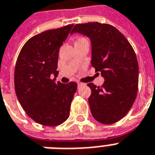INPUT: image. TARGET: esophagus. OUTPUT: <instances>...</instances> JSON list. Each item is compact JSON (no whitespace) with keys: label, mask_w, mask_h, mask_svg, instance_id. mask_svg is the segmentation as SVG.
Returning a JSON list of instances; mask_svg holds the SVG:
<instances>
[{"label":"esophagus","mask_w":155,"mask_h":155,"mask_svg":"<svg viewBox=\"0 0 155 155\" xmlns=\"http://www.w3.org/2000/svg\"><path fill=\"white\" fill-rule=\"evenodd\" d=\"M77 84L79 87H80V86H82V85H84V84H83V83H81V82H78Z\"/></svg>","instance_id":"34e87169"}]
</instances>
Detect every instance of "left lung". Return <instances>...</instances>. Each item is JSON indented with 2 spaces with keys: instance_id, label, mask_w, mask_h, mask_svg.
I'll return each instance as SVG.
<instances>
[{
  "instance_id": "1",
  "label": "left lung",
  "mask_w": 155,
  "mask_h": 155,
  "mask_svg": "<svg viewBox=\"0 0 155 155\" xmlns=\"http://www.w3.org/2000/svg\"><path fill=\"white\" fill-rule=\"evenodd\" d=\"M87 35L91 41V65L105 79L102 87L93 83L88 98L91 112L97 121L112 124L132 108L138 91L139 65L128 39L114 26L97 22L75 24L71 34Z\"/></svg>"
}]
</instances>
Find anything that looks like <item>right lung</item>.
Listing matches in <instances>:
<instances>
[{
    "instance_id": "obj_1",
    "label": "right lung",
    "mask_w": 155,
    "mask_h": 155,
    "mask_svg": "<svg viewBox=\"0 0 155 155\" xmlns=\"http://www.w3.org/2000/svg\"><path fill=\"white\" fill-rule=\"evenodd\" d=\"M73 24L48 30L31 38L18 56L14 74L19 103L31 119L41 125L54 127L65 121L77 84L56 83L59 49Z\"/></svg>"
}]
</instances>
